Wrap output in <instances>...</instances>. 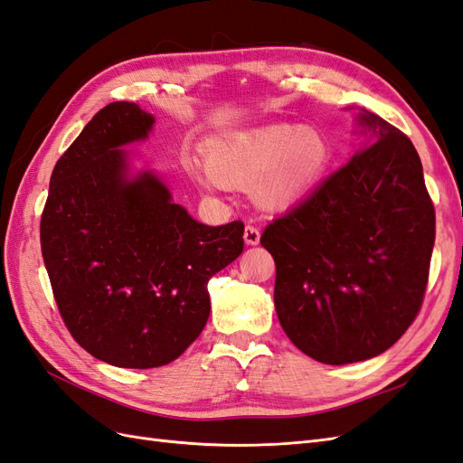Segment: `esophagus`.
I'll use <instances>...</instances> for the list:
<instances>
[{
	"label": "esophagus",
	"instance_id": "esophagus-1",
	"mask_svg": "<svg viewBox=\"0 0 463 463\" xmlns=\"http://www.w3.org/2000/svg\"><path fill=\"white\" fill-rule=\"evenodd\" d=\"M243 240H245L247 245H257V243L260 241V232H259V228H255V226H245Z\"/></svg>",
	"mask_w": 463,
	"mask_h": 463
}]
</instances>
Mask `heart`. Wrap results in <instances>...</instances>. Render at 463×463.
Segmentation results:
<instances>
[{"label": "heart", "instance_id": "1", "mask_svg": "<svg viewBox=\"0 0 463 463\" xmlns=\"http://www.w3.org/2000/svg\"><path fill=\"white\" fill-rule=\"evenodd\" d=\"M330 146L315 128L272 125L218 141L208 164H193L191 175L203 187L245 189L255 184V199L266 208L301 201L325 174Z\"/></svg>", "mask_w": 463, "mask_h": 463}]
</instances>
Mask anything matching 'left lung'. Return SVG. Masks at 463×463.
I'll use <instances>...</instances> for the list:
<instances>
[{
    "label": "left lung",
    "instance_id": "left-lung-1",
    "mask_svg": "<svg viewBox=\"0 0 463 463\" xmlns=\"http://www.w3.org/2000/svg\"><path fill=\"white\" fill-rule=\"evenodd\" d=\"M361 123L372 145L260 237L276 262L279 325L326 365L371 359L402 338L423 305L434 245L415 146L369 111Z\"/></svg>",
    "mask_w": 463,
    "mask_h": 463
}]
</instances>
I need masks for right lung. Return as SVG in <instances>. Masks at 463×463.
Here are the masks:
<instances>
[{
	"mask_svg": "<svg viewBox=\"0 0 463 463\" xmlns=\"http://www.w3.org/2000/svg\"><path fill=\"white\" fill-rule=\"evenodd\" d=\"M154 118L111 102L55 164L40 245L60 315L75 342L123 369L175 361L199 338L208 279L243 250V222L204 226L145 172L129 181L125 150Z\"/></svg>",
	"mask_w": 463,
	"mask_h": 463,
	"instance_id": "obj_1",
	"label": "right lung"
}]
</instances>
